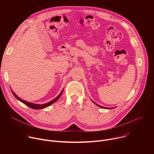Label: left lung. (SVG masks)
Instances as JSON below:
<instances>
[{"mask_svg": "<svg viewBox=\"0 0 154 154\" xmlns=\"http://www.w3.org/2000/svg\"><path fill=\"white\" fill-rule=\"evenodd\" d=\"M94 102L95 104H96L97 106H100V107H101V108H106H106H106V107H103V106H100V105H98V104L94 102Z\"/></svg>", "mask_w": 154, "mask_h": 154, "instance_id": "8db88e82", "label": "left lung"}]
</instances>
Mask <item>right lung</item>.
Returning a JSON list of instances; mask_svg holds the SVG:
<instances>
[{
    "label": "right lung",
    "mask_w": 154,
    "mask_h": 154,
    "mask_svg": "<svg viewBox=\"0 0 154 154\" xmlns=\"http://www.w3.org/2000/svg\"><path fill=\"white\" fill-rule=\"evenodd\" d=\"M63 90H62L61 91V92L60 93V94L55 98V99H54V100H51V102H48V103H45V104H35V103H30V102H27V101H26V100H23V99H21L20 98H19V97H17V95H16L15 94H14V93H13V91L11 90V92L13 93V95L14 96V97L17 99H18L19 100H20V102H22L23 103H24V104H26V105H27L28 106H29L30 108H33V109H41V108H46V107H47V106H49V105H52L53 103H54L55 101H57L59 98H60V97L61 96V95L62 94V93H63Z\"/></svg>",
    "instance_id": "add662e5"
}]
</instances>
